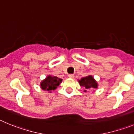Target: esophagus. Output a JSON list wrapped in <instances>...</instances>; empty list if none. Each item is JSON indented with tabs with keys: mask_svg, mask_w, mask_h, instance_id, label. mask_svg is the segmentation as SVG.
I'll list each match as a JSON object with an SVG mask.
<instances>
[{
	"mask_svg": "<svg viewBox=\"0 0 134 134\" xmlns=\"http://www.w3.org/2000/svg\"><path fill=\"white\" fill-rule=\"evenodd\" d=\"M68 77H69V78L73 79V78H74V74H69Z\"/></svg>",
	"mask_w": 134,
	"mask_h": 134,
	"instance_id": "1",
	"label": "esophagus"
}]
</instances>
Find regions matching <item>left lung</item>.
Masks as SVG:
<instances>
[{"label":"left lung","instance_id":"8db88e82","mask_svg":"<svg viewBox=\"0 0 134 134\" xmlns=\"http://www.w3.org/2000/svg\"><path fill=\"white\" fill-rule=\"evenodd\" d=\"M78 81L80 86L84 87L86 90L96 89L98 88V83L94 79L92 75H88V76L82 77ZM86 90H85L84 92H86Z\"/></svg>","mask_w":134,"mask_h":134}]
</instances>
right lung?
I'll use <instances>...</instances> for the list:
<instances>
[{"label": "right lung", "instance_id": "add662e5", "mask_svg": "<svg viewBox=\"0 0 134 134\" xmlns=\"http://www.w3.org/2000/svg\"><path fill=\"white\" fill-rule=\"evenodd\" d=\"M62 82V79L59 78L57 77L48 75L46 78L40 83V88L43 90H47L51 92L52 90H54L57 88L60 83Z\"/></svg>", "mask_w": 134, "mask_h": 134}]
</instances>
